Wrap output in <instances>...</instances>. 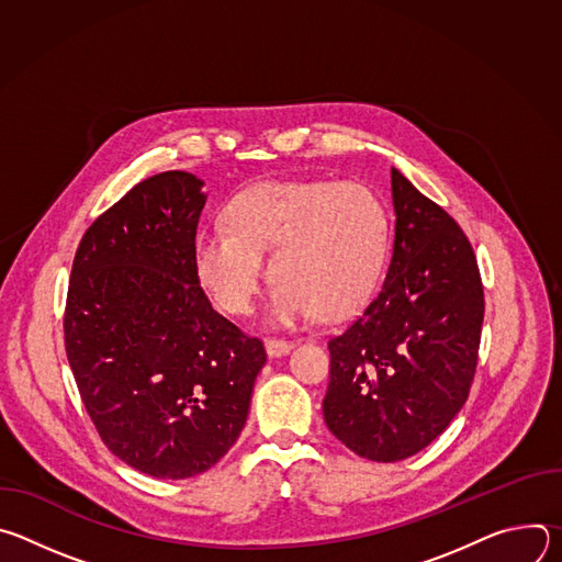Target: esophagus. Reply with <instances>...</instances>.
Wrapping results in <instances>:
<instances>
[{
	"label": "esophagus",
	"instance_id": "esophagus-1",
	"mask_svg": "<svg viewBox=\"0 0 562 562\" xmlns=\"http://www.w3.org/2000/svg\"><path fill=\"white\" fill-rule=\"evenodd\" d=\"M265 349H267L269 358H278V356H286L293 349V342L269 338V340H265Z\"/></svg>",
	"mask_w": 562,
	"mask_h": 562
}]
</instances>
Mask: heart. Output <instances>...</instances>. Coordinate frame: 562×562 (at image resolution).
I'll use <instances>...</instances> for the list:
<instances>
[{"mask_svg": "<svg viewBox=\"0 0 562 562\" xmlns=\"http://www.w3.org/2000/svg\"><path fill=\"white\" fill-rule=\"evenodd\" d=\"M222 224L195 237L198 282L224 313L247 315L269 258L267 319L278 327L358 311L378 289L391 243L384 202L356 182H260L226 202Z\"/></svg>", "mask_w": 562, "mask_h": 562, "instance_id": "1", "label": "heart"}]
</instances>
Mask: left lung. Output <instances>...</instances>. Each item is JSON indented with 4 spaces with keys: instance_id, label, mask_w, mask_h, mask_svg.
I'll use <instances>...</instances> for the list:
<instances>
[{
    "instance_id": "obj_1",
    "label": "left lung",
    "mask_w": 562,
    "mask_h": 562,
    "mask_svg": "<svg viewBox=\"0 0 562 562\" xmlns=\"http://www.w3.org/2000/svg\"><path fill=\"white\" fill-rule=\"evenodd\" d=\"M393 254L382 289L329 340V431L375 462L405 460L462 409L477 362L485 293L456 220L391 169Z\"/></svg>"
}]
</instances>
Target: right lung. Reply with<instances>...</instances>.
Segmentation results:
<instances>
[{
	"instance_id": "add662e5",
	"label": "right lung",
	"mask_w": 562,
	"mask_h": 562,
	"mask_svg": "<svg viewBox=\"0 0 562 562\" xmlns=\"http://www.w3.org/2000/svg\"><path fill=\"white\" fill-rule=\"evenodd\" d=\"M193 173L135 184L77 247L64 345L104 445L128 467L182 480L243 434L267 362L262 340L220 315L193 269L206 195Z\"/></svg>"
}]
</instances>
